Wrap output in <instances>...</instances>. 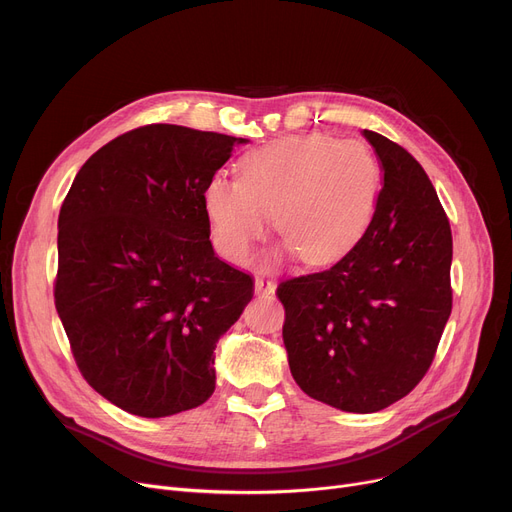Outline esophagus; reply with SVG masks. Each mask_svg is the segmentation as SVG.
<instances>
[{
    "instance_id": "34e87169",
    "label": "esophagus",
    "mask_w": 512,
    "mask_h": 512,
    "mask_svg": "<svg viewBox=\"0 0 512 512\" xmlns=\"http://www.w3.org/2000/svg\"><path fill=\"white\" fill-rule=\"evenodd\" d=\"M255 292L261 294V297H267V294H274L276 292V282L270 280V278L257 276L255 278Z\"/></svg>"
}]
</instances>
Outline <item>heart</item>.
<instances>
[{"label":"heart","instance_id":"heart-1","mask_svg":"<svg viewBox=\"0 0 512 512\" xmlns=\"http://www.w3.org/2000/svg\"><path fill=\"white\" fill-rule=\"evenodd\" d=\"M380 191L375 155L321 134L263 145L238 164V180L215 174L203 209L218 251L247 263L274 215L276 230L311 263L340 257L365 232Z\"/></svg>","mask_w":512,"mask_h":512}]
</instances>
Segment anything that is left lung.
<instances>
[{
    "label": "left lung",
    "mask_w": 512,
    "mask_h": 512,
    "mask_svg": "<svg viewBox=\"0 0 512 512\" xmlns=\"http://www.w3.org/2000/svg\"><path fill=\"white\" fill-rule=\"evenodd\" d=\"M384 172L371 222L324 272L278 284L284 346L305 394L382 411L432 365L452 311V232L434 184L394 141L363 130Z\"/></svg>",
    "instance_id": "1"
}]
</instances>
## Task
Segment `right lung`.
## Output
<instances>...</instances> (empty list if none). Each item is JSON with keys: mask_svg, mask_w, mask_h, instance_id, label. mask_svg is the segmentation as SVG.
Returning <instances> with one entry per match:
<instances>
[{"mask_svg": "<svg viewBox=\"0 0 512 512\" xmlns=\"http://www.w3.org/2000/svg\"><path fill=\"white\" fill-rule=\"evenodd\" d=\"M245 143L134 128L85 161L62 203L53 299L78 371L122 411L168 417L215 390V342L253 278L215 257L203 188Z\"/></svg>", "mask_w": 512, "mask_h": 512, "instance_id": "obj_1", "label": "right lung"}]
</instances>
